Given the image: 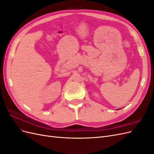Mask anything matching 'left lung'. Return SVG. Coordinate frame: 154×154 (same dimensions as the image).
Here are the masks:
<instances>
[{
	"label": "left lung",
	"instance_id": "1",
	"mask_svg": "<svg viewBox=\"0 0 154 154\" xmlns=\"http://www.w3.org/2000/svg\"><path fill=\"white\" fill-rule=\"evenodd\" d=\"M119 109H118V110H119Z\"/></svg>",
	"mask_w": 154,
	"mask_h": 154
}]
</instances>
